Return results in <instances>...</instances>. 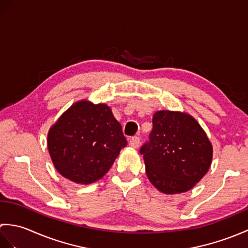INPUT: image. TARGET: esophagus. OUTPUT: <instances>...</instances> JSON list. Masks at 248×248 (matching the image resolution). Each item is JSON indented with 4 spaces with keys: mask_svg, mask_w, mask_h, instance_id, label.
<instances>
[{
    "mask_svg": "<svg viewBox=\"0 0 248 248\" xmlns=\"http://www.w3.org/2000/svg\"><path fill=\"white\" fill-rule=\"evenodd\" d=\"M130 146L133 147V148H138L140 144V139L139 136H133V138L130 139Z\"/></svg>",
    "mask_w": 248,
    "mask_h": 248,
    "instance_id": "obj_1",
    "label": "esophagus"
}]
</instances>
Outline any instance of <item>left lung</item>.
<instances>
[{"instance_id": "left-lung-1", "label": "left lung", "mask_w": 248, "mask_h": 248, "mask_svg": "<svg viewBox=\"0 0 248 248\" xmlns=\"http://www.w3.org/2000/svg\"><path fill=\"white\" fill-rule=\"evenodd\" d=\"M152 124L149 140L140 149L150 182L165 194L188 191L211 165V143L186 113L159 110Z\"/></svg>"}]
</instances>
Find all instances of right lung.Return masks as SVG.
Here are the masks:
<instances>
[{
  "label": "right lung",
  "instance_id": "right-lung-1",
  "mask_svg": "<svg viewBox=\"0 0 248 248\" xmlns=\"http://www.w3.org/2000/svg\"><path fill=\"white\" fill-rule=\"evenodd\" d=\"M128 141L107 104L80 101L49 131L48 148L61 175L89 184L102 178Z\"/></svg>",
  "mask_w": 248,
  "mask_h": 248
}]
</instances>
